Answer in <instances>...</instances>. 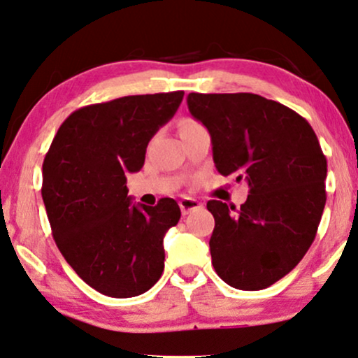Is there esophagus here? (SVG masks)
<instances>
[{"mask_svg":"<svg viewBox=\"0 0 358 358\" xmlns=\"http://www.w3.org/2000/svg\"><path fill=\"white\" fill-rule=\"evenodd\" d=\"M180 208H182L183 215H188L195 212V210H200L201 203L198 200H195V198H182V200H180Z\"/></svg>","mask_w":358,"mask_h":358,"instance_id":"1","label":"esophagus"}]
</instances>
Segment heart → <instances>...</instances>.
Returning a JSON list of instances; mask_svg holds the SVG:
<instances>
[{"mask_svg":"<svg viewBox=\"0 0 358 358\" xmlns=\"http://www.w3.org/2000/svg\"><path fill=\"white\" fill-rule=\"evenodd\" d=\"M193 127H198V123L195 122V120H190V118H187V120H183L182 123H180V131H183V130H188V128H193Z\"/></svg>","mask_w":358,"mask_h":358,"instance_id":"obj_1","label":"heart"}]
</instances>
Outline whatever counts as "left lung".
Masks as SVG:
<instances>
[{
  "mask_svg": "<svg viewBox=\"0 0 358 358\" xmlns=\"http://www.w3.org/2000/svg\"><path fill=\"white\" fill-rule=\"evenodd\" d=\"M188 110L212 136L218 173L250 188L238 210L206 203L215 218L212 265L238 290L273 285L299 265L327 201V158L308 122L253 93H190Z\"/></svg>",
  "mask_w": 358,
  "mask_h": 358,
  "instance_id": "left-lung-1",
  "label": "left lung"
}]
</instances>
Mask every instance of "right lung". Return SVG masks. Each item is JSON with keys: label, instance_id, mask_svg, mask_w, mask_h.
<instances>
[{"label": "right lung", "instance_id": "1", "mask_svg": "<svg viewBox=\"0 0 358 358\" xmlns=\"http://www.w3.org/2000/svg\"><path fill=\"white\" fill-rule=\"evenodd\" d=\"M183 94H135L73 111L43 162L41 196L55 242L103 295L145 294L165 268L163 236L178 223L180 206L173 198L133 205L127 175L141 170L150 140Z\"/></svg>", "mask_w": 358, "mask_h": 358}]
</instances>
